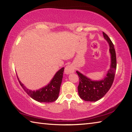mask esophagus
<instances>
[{
  "label": "esophagus",
  "mask_w": 132,
  "mask_h": 132,
  "mask_svg": "<svg viewBox=\"0 0 132 132\" xmlns=\"http://www.w3.org/2000/svg\"><path fill=\"white\" fill-rule=\"evenodd\" d=\"M74 71H75V68L74 66L71 65V64H69V65L66 66L65 69H64V73H65L66 75L73 73Z\"/></svg>",
  "instance_id": "1"
}]
</instances>
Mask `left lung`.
<instances>
[{
  "label": "left lung",
  "mask_w": 132,
  "mask_h": 132,
  "mask_svg": "<svg viewBox=\"0 0 132 132\" xmlns=\"http://www.w3.org/2000/svg\"><path fill=\"white\" fill-rule=\"evenodd\" d=\"M103 36L109 44L111 55V68L104 79L100 81H93L76 71L79 77L78 93L80 97L86 101H97L102 98L109 90L114 80L117 70V57L114 45L109 37L104 32Z\"/></svg>",
  "instance_id": "obj_1"
}]
</instances>
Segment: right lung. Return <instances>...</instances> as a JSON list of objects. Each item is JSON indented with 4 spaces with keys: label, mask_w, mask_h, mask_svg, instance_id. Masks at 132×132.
I'll return each instance as SVG.
<instances>
[{
    "label": "right lung",
    "mask_w": 132,
    "mask_h": 132,
    "mask_svg": "<svg viewBox=\"0 0 132 132\" xmlns=\"http://www.w3.org/2000/svg\"><path fill=\"white\" fill-rule=\"evenodd\" d=\"M64 69V68H62L56 73L53 79L48 86L36 91L28 90L20 81L18 77L17 79L22 88L32 99L40 102H52L56 101L59 97Z\"/></svg>",
    "instance_id": "obj_1"
}]
</instances>
